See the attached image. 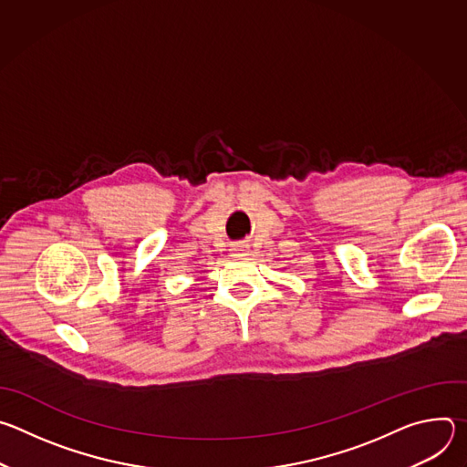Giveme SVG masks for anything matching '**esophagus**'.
<instances>
[{"label":"esophagus","instance_id":"esophagus-1","mask_svg":"<svg viewBox=\"0 0 467 467\" xmlns=\"http://www.w3.org/2000/svg\"><path fill=\"white\" fill-rule=\"evenodd\" d=\"M247 245L245 244H234L233 247H231V253L234 254V256H245L247 254Z\"/></svg>","mask_w":467,"mask_h":467}]
</instances>
